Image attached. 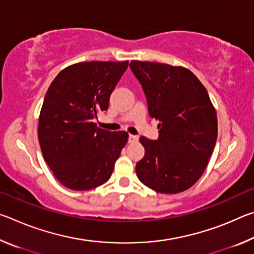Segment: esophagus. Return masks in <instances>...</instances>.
<instances>
[{
	"label": "esophagus",
	"instance_id": "1",
	"mask_svg": "<svg viewBox=\"0 0 254 254\" xmlns=\"http://www.w3.org/2000/svg\"><path fill=\"white\" fill-rule=\"evenodd\" d=\"M137 141V136L136 135H133V134H130L128 135V142L130 143H134Z\"/></svg>",
	"mask_w": 254,
	"mask_h": 254
}]
</instances>
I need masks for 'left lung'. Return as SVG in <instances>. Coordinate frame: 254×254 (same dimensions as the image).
<instances>
[{
  "instance_id": "left-lung-1",
  "label": "left lung",
  "mask_w": 254,
  "mask_h": 254,
  "mask_svg": "<svg viewBox=\"0 0 254 254\" xmlns=\"http://www.w3.org/2000/svg\"><path fill=\"white\" fill-rule=\"evenodd\" d=\"M149 115L159 121L158 140L140 137L145 150L136 163L141 183L161 194H178L203 175L216 143L217 117L199 79L182 66L132 60Z\"/></svg>"
}]
</instances>
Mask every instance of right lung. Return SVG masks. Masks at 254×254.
<instances>
[{
	"label": "right lung",
	"instance_id": "right-lung-1",
	"mask_svg": "<svg viewBox=\"0 0 254 254\" xmlns=\"http://www.w3.org/2000/svg\"><path fill=\"white\" fill-rule=\"evenodd\" d=\"M128 66L126 62L77 63L50 84L42 104L38 139L54 176L72 190H88L110 179L126 147V131L98 127L94 119Z\"/></svg>",
	"mask_w": 254,
	"mask_h": 254
}]
</instances>
